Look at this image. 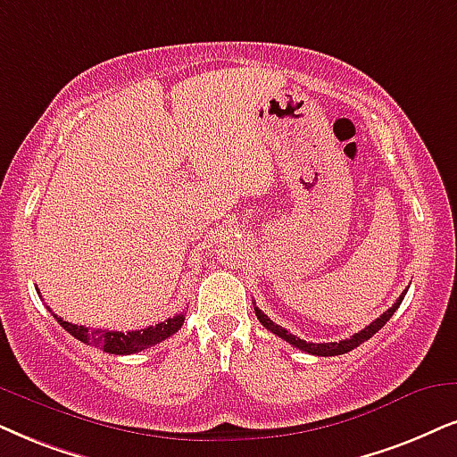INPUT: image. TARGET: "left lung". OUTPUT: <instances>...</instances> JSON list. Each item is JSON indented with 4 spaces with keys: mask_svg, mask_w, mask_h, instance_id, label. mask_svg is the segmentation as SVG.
<instances>
[{
    "mask_svg": "<svg viewBox=\"0 0 457 457\" xmlns=\"http://www.w3.org/2000/svg\"><path fill=\"white\" fill-rule=\"evenodd\" d=\"M405 293H407V291H405ZM405 293H403V295L396 299V303L392 305L390 310H386L384 314L379 316V319H375V320L371 322V325L362 328V331L354 333V335H352V337H348V339H342V342H331V344H310V342H303V339H299V337H295V335H293V333H288L287 328H282L280 325H276V322H271V320L268 319V316H265L263 312L257 308V305H255V314H257L259 322H262V325H263L265 328H268V331H271L274 335H278V337H282V339H285V342H288L291 345H295V348L308 352V354H314V356H337V354H345V352L358 348V345L365 344L369 337H373V335L378 333L379 328H382V327L386 325V322H388V320L392 319V314H395V312L398 310V305H401L403 297H405Z\"/></svg>",
    "mask_w": 457,
    "mask_h": 457,
    "instance_id": "1",
    "label": "left lung"
}]
</instances>
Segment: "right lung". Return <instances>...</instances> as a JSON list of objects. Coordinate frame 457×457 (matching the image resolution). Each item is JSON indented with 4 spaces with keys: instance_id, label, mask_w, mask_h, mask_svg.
<instances>
[{
    "instance_id": "obj_1",
    "label": "right lung",
    "mask_w": 457,
    "mask_h": 457,
    "mask_svg": "<svg viewBox=\"0 0 457 457\" xmlns=\"http://www.w3.org/2000/svg\"><path fill=\"white\" fill-rule=\"evenodd\" d=\"M56 319V314H52ZM59 325L65 328L67 333H71L75 339L79 342L95 345V348H101L103 352H109V354H135V352L147 350L152 345L164 342L166 337L175 335L179 328H181L186 316L177 314L172 319L158 322L155 327L141 328V331H107V328H88L84 325H71V322L56 319Z\"/></svg>"
}]
</instances>
